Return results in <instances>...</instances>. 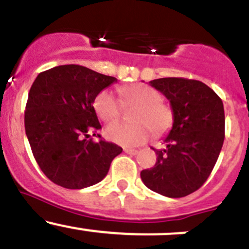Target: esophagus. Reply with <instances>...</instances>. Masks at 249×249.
<instances>
[{
  "label": "esophagus",
  "instance_id": "obj_1",
  "mask_svg": "<svg viewBox=\"0 0 249 249\" xmlns=\"http://www.w3.org/2000/svg\"><path fill=\"white\" fill-rule=\"evenodd\" d=\"M124 152L126 153V154L136 155L137 153H139V150H136V149H131V148H124Z\"/></svg>",
  "mask_w": 249,
  "mask_h": 249
}]
</instances>
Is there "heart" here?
<instances>
[{"instance_id": "1", "label": "heart", "mask_w": 249, "mask_h": 249, "mask_svg": "<svg viewBox=\"0 0 249 249\" xmlns=\"http://www.w3.org/2000/svg\"><path fill=\"white\" fill-rule=\"evenodd\" d=\"M123 104L139 106L134 114L135 124L115 122L105 130L107 140L124 145L136 147L154 134L160 137L171 130L175 114L172 107L162 101L159 90L147 84H130L119 89ZM95 113L102 122H112L120 114V100L109 89H104L95 96L92 102Z\"/></svg>"}]
</instances>
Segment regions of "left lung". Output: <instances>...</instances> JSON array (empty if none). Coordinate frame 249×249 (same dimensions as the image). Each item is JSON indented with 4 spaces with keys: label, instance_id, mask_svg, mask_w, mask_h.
Returning a JSON list of instances; mask_svg holds the SVG:
<instances>
[{
    "label": "left lung",
    "instance_id": "obj_1",
    "mask_svg": "<svg viewBox=\"0 0 249 249\" xmlns=\"http://www.w3.org/2000/svg\"><path fill=\"white\" fill-rule=\"evenodd\" d=\"M169 100L175 114L164 149L152 169L143 170L145 187L167 197H183L207 180L222 150L225 135L220 97L200 80L159 78L149 82Z\"/></svg>",
    "mask_w": 249,
    "mask_h": 249
}]
</instances>
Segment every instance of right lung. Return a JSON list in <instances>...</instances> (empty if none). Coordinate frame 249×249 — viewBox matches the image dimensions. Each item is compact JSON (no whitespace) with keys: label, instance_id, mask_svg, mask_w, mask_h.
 <instances>
[{"label":"right lung","instance_id":"obj_1","mask_svg":"<svg viewBox=\"0 0 249 249\" xmlns=\"http://www.w3.org/2000/svg\"><path fill=\"white\" fill-rule=\"evenodd\" d=\"M117 78L79 65H61L41 72L29 92L25 131L44 175L67 189H83L106 177L122 147L89 132L101 129L92 102ZM95 135V134H94Z\"/></svg>","mask_w":249,"mask_h":249}]
</instances>
